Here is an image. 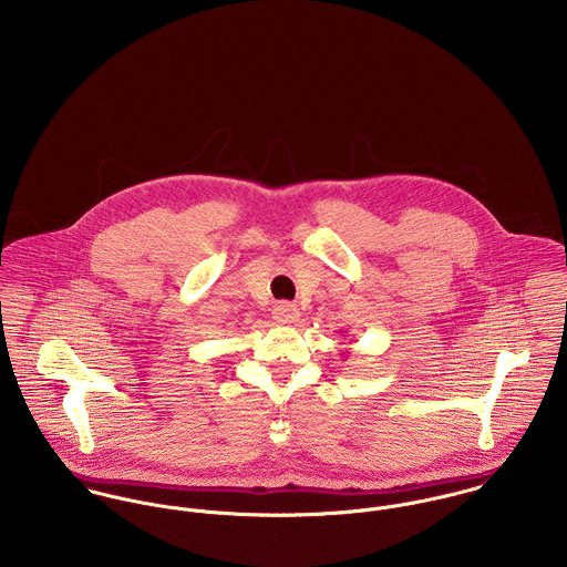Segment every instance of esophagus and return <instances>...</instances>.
<instances>
[{"label": "esophagus", "mask_w": 567, "mask_h": 567, "mask_svg": "<svg viewBox=\"0 0 567 567\" xmlns=\"http://www.w3.org/2000/svg\"><path fill=\"white\" fill-rule=\"evenodd\" d=\"M272 319L281 324L295 323V321H299V310L292 303H277L272 308Z\"/></svg>", "instance_id": "34e87169"}]
</instances>
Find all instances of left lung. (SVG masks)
<instances>
[{
  "mask_svg": "<svg viewBox=\"0 0 567 567\" xmlns=\"http://www.w3.org/2000/svg\"><path fill=\"white\" fill-rule=\"evenodd\" d=\"M344 353H347V349H344ZM344 353H342V355H344Z\"/></svg>",
  "mask_w": 567,
  "mask_h": 567,
  "instance_id": "left-lung-1",
  "label": "left lung"
}]
</instances>
